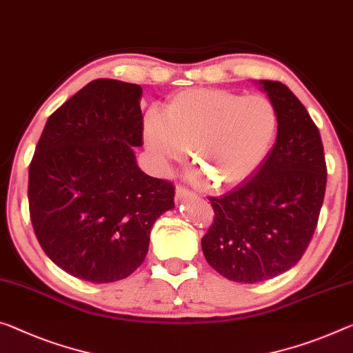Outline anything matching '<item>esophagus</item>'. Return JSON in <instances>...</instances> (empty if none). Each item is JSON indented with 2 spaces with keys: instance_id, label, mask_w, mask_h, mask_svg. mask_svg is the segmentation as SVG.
<instances>
[{
  "instance_id": "1",
  "label": "esophagus",
  "mask_w": 353,
  "mask_h": 353,
  "mask_svg": "<svg viewBox=\"0 0 353 353\" xmlns=\"http://www.w3.org/2000/svg\"><path fill=\"white\" fill-rule=\"evenodd\" d=\"M175 192H176V197H178V199L194 197V195H195L192 191H189V189H188V188H184V186H176Z\"/></svg>"
}]
</instances>
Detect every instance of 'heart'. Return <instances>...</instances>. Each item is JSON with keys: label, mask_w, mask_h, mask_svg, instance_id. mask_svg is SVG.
Returning <instances> with one entry per match:
<instances>
[{"label": "heart", "mask_w": 353, "mask_h": 353, "mask_svg": "<svg viewBox=\"0 0 353 353\" xmlns=\"http://www.w3.org/2000/svg\"><path fill=\"white\" fill-rule=\"evenodd\" d=\"M278 108L263 94L221 88L181 91L167 102V115L148 110L143 142L161 170L181 164L192 150L200 178L216 189L248 181L273 148Z\"/></svg>", "instance_id": "1"}]
</instances>
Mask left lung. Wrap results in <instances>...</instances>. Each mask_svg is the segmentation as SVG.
Listing matches in <instances>:
<instances>
[{"label":"left lung","instance_id":"1","mask_svg":"<svg viewBox=\"0 0 353 353\" xmlns=\"http://www.w3.org/2000/svg\"><path fill=\"white\" fill-rule=\"evenodd\" d=\"M259 83L278 108L276 142L254 176L210 197L214 219L202 238L211 267L245 284L271 279L300 262L327 188L321 132L305 105L284 83Z\"/></svg>","mask_w":353,"mask_h":353}]
</instances>
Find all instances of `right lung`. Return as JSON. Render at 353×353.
Masks as SVG:
<instances>
[{"instance_id":"add662e5","label":"right lung","mask_w":353,"mask_h":353,"mask_svg":"<svg viewBox=\"0 0 353 353\" xmlns=\"http://www.w3.org/2000/svg\"><path fill=\"white\" fill-rule=\"evenodd\" d=\"M142 88L97 79L48 117L28 173L32 229L47 257L90 283H115L143 263L154 221L175 188L139 169Z\"/></svg>"}]
</instances>
